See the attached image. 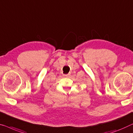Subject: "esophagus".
Segmentation results:
<instances>
[{
  "label": "esophagus",
  "instance_id": "esophagus-1",
  "mask_svg": "<svg viewBox=\"0 0 133 133\" xmlns=\"http://www.w3.org/2000/svg\"><path fill=\"white\" fill-rule=\"evenodd\" d=\"M63 76H64L65 77H69V76H70V74H64L63 75Z\"/></svg>",
  "mask_w": 133,
  "mask_h": 133
}]
</instances>
